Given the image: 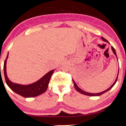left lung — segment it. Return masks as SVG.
Instances as JSON below:
<instances>
[{"mask_svg": "<svg viewBox=\"0 0 126 126\" xmlns=\"http://www.w3.org/2000/svg\"><path fill=\"white\" fill-rule=\"evenodd\" d=\"M101 39L103 40L104 41H105V42H107V43H109V42H108V41H107V40L106 39H105L103 37H101ZM109 44H110V43H109ZM111 49H112V52H113V53H114V55H115V56L116 57V58H117V60H118V58H117V55H116V53L115 49H114V48L113 47H111ZM118 74H119V69H118V75H117L116 78V79H115V82H114L113 84H112V85H111V86H110V88H109L108 89H107V90H104V91H103V92H100V93H88V92H86L83 91V90H82L81 89L79 88V87L78 86V85H77V83H75V82L74 81V80L73 79V83H74V87H75V89H76V90H77V91H78V92H79V93H80L82 94H84V95H89V96H99V95H101V94H104V93H105V92H108V90H110V89H111V88H112V87H113V86H114V85H115V83H116V82L117 80H118Z\"/></svg>", "mask_w": 126, "mask_h": 126, "instance_id": "obj_1", "label": "left lung"}]
</instances>
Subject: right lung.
<instances>
[{
    "label": "right lung",
    "instance_id": "right-lung-1",
    "mask_svg": "<svg viewBox=\"0 0 126 126\" xmlns=\"http://www.w3.org/2000/svg\"><path fill=\"white\" fill-rule=\"evenodd\" d=\"M8 57V53L6 59L4 61L3 70H4L5 80H6L7 85L13 92L23 97H33L38 96L46 91L48 88L51 75H52L55 69L49 71L37 81L31 83V84L23 85L15 83L8 79L7 75L6 63Z\"/></svg>",
    "mask_w": 126,
    "mask_h": 126
}]
</instances>
